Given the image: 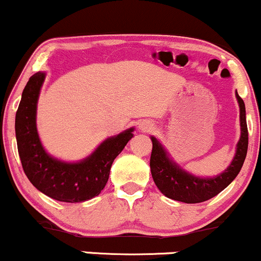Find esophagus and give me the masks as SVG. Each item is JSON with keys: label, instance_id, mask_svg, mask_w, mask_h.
I'll list each match as a JSON object with an SVG mask.
<instances>
[{"label": "esophagus", "instance_id": "34e87169", "mask_svg": "<svg viewBox=\"0 0 261 261\" xmlns=\"http://www.w3.org/2000/svg\"><path fill=\"white\" fill-rule=\"evenodd\" d=\"M153 128V124L149 123V121H142L140 124V130L141 131H150Z\"/></svg>", "mask_w": 261, "mask_h": 261}]
</instances>
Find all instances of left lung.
I'll use <instances>...</instances> for the list:
<instances>
[{"label":"left lung","instance_id":"obj_1","mask_svg":"<svg viewBox=\"0 0 261 261\" xmlns=\"http://www.w3.org/2000/svg\"><path fill=\"white\" fill-rule=\"evenodd\" d=\"M240 106L241 136L236 151L229 166L214 177H200L188 172L174 161L160 141L150 136L153 149L150 155V172L155 186L169 199L186 203H199L218 195L235 179L245 163L248 149V130L246 121L245 102L236 91Z\"/></svg>","mask_w":261,"mask_h":261}]
</instances>
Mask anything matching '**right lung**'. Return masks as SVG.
<instances>
[{
  "label": "right lung",
  "mask_w": 261,
  "mask_h": 261,
  "mask_svg": "<svg viewBox=\"0 0 261 261\" xmlns=\"http://www.w3.org/2000/svg\"><path fill=\"white\" fill-rule=\"evenodd\" d=\"M45 72L29 79L15 115V136L22 169L35 188L62 202H84L97 196L107 184L112 164L134 137L135 127L108 137L84 159L68 163L43 147L37 131V103Z\"/></svg>",
  "instance_id": "1"
}]
</instances>
